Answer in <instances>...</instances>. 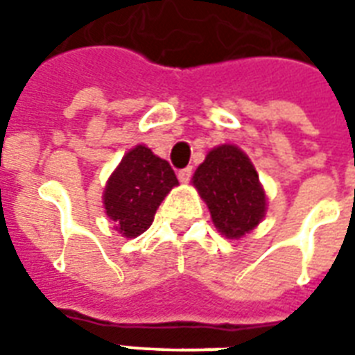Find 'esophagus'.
Masks as SVG:
<instances>
[{
	"label": "esophagus",
	"mask_w": 355,
	"mask_h": 355,
	"mask_svg": "<svg viewBox=\"0 0 355 355\" xmlns=\"http://www.w3.org/2000/svg\"><path fill=\"white\" fill-rule=\"evenodd\" d=\"M191 175H193V171H191V167H186V169H180L178 171V180L182 184H188L189 178H191Z\"/></svg>",
	"instance_id": "34e87169"
}]
</instances>
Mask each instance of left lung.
Listing matches in <instances>:
<instances>
[{
  "mask_svg": "<svg viewBox=\"0 0 355 355\" xmlns=\"http://www.w3.org/2000/svg\"><path fill=\"white\" fill-rule=\"evenodd\" d=\"M191 184L221 236L239 239L263 221L267 195L256 167L237 145L223 144L208 150Z\"/></svg>",
  "mask_w": 355,
  "mask_h": 355,
  "instance_id": "8db88e82",
  "label": "left lung"
}]
</instances>
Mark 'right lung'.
Segmentation results:
<instances>
[{"label":"right lung","mask_w":355,"mask_h":355,"mask_svg":"<svg viewBox=\"0 0 355 355\" xmlns=\"http://www.w3.org/2000/svg\"><path fill=\"white\" fill-rule=\"evenodd\" d=\"M178 180L169 162L149 147L125 153L103 191L105 214L123 237H138L153 225L155 214Z\"/></svg>","instance_id":"add662e5"}]
</instances>
